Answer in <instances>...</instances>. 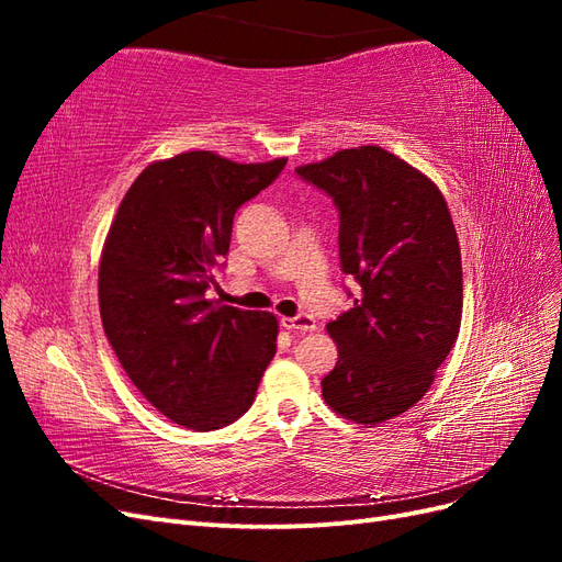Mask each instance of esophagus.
I'll return each mask as SVG.
<instances>
[{
  "mask_svg": "<svg viewBox=\"0 0 562 562\" xmlns=\"http://www.w3.org/2000/svg\"><path fill=\"white\" fill-rule=\"evenodd\" d=\"M281 326L291 333H312L316 328V321L310 314L300 316H281Z\"/></svg>",
  "mask_w": 562,
  "mask_h": 562,
  "instance_id": "obj_1",
  "label": "esophagus"
}]
</instances>
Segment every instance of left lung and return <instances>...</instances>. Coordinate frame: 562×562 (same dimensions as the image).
<instances>
[{
  "label": "left lung",
  "instance_id": "8db88e82",
  "mask_svg": "<svg viewBox=\"0 0 562 562\" xmlns=\"http://www.w3.org/2000/svg\"><path fill=\"white\" fill-rule=\"evenodd\" d=\"M333 196L339 262L361 285L328 323L337 363L323 398L356 424L398 417L427 394L462 323V252L436 182L378 145L297 166Z\"/></svg>",
  "mask_w": 562,
  "mask_h": 562
}]
</instances>
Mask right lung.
I'll list each match as a JSON object with an SVG mask.
<instances>
[{
    "mask_svg": "<svg viewBox=\"0 0 562 562\" xmlns=\"http://www.w3.org/2000/svg\"><path fill=\"white\" fill-rule=\"evenodd\" d=\"M285 157L236 164L194 149L133 180L98 269L103 330L128 380L161 415L211 431L239 419L277 353L279 321L206 297L229 252L236 209Z\"/></svg>",
    "mask_w": 562,
    "mask_h": 562,
    "instance_id": "obj_1",
    "label": "right lung"
}]
</instances>
